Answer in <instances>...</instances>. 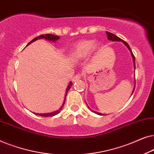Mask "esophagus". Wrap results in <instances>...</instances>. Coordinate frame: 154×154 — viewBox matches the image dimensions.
Listing matches in <instances>:
<instances>
[{"mask_svg":"<svg viewBox=\"0 0 154 154\" xmlns=\"http://www.w3.org/2000/svg\"><path fill=\"white\" fill-rule=\"evenodd\" d=\"M81 77H82V74H81V73H77V74L73 78L72 80H73V82H75V81H79V80L81 79Z\"/></svg>","mask_w":154,"mask_h":154,"instance_id":"esophagus-1","label":"esophagus"}]
</instances>
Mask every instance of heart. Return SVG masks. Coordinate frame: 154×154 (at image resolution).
Instances as JSON below:
<instances>
[{"label": "heart", "instance_id": "b5f03b06", "mask_svg": "<svg viewBox=\"0 0 154 154\" xmlns=\"http://www.w3.org/2000/svg\"><path fill=\"white\" fill-rule=\"evenodd\" d=\"M97 45L93 40H82L73 47L71 55L73 58L81 59L89 55L93 48Z\"/></svg>", "mask_w": 154, "mask_h": 154}]
</instances>
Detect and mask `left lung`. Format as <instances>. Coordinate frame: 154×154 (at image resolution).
<instances>
[{
  "label": "left lung",
  "mask_w": 154,
  "mask_h": 154,
  "mask_svg": "<svg viewBox=\"0 0 154 154\" xmlns=\"http://www.w3.org/2000/svg\"><path fill=\"white\" fill-rule=\"evenodd\" d=\"M106 33L107 37H108V39H109V40H110V41H121V42H123V43L124 44H125V45H126V47H128V49L130 50V51L131 52L132 57V58H133V61H134V68H135V59H134V54H133V53H132V50H131V49H130V46H129V45H128V44L127 42H125V41H123V40H122L121 38H120L119 37L116 36V35L113 34V33H110V32H108V31H106ZM134 88H135V86H134ZM134 88L133 91H132V92H134ZM92 111H93L94 113H97V114H98V115H101V116L102 115V113H98V112H97V111H92Z\"/></svg>",
  "instance_id": "1"
}]
</instances>
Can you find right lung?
<instances>
[{
  "label": "right lung",
  "mask_w": 154,
  "mask_h": 154,
  "mask_svg": "<svg viewBox=\"0 0 154 154\" xmlns=\"http://www.w3.org/2000/svg\"><path fill=\"white\" fill-rule=\"evenodd\" d=\"M41 38H45L46 40H48V41H53L54 42L55 41H57V40H58L59 38H60V37L58 36V35H52V34H45V35H39V36L38 37H35V38H33L32 41L29 42V43L27 44V45H29V44H31V43H33V42H34L36 41V40L38 39H41ZM26 45V46H27ZM71 85H72V83L71 82H70L69 84L68 87H67L66 88V95H65V97H64V102H63V104L62 106H61V108L59 109V110L56 111H54V112H51V113H35L36 115H38V116H44V117H50V116H55L57 114H58L60 112V111L62 110V107L63 106H64V104H65V100H66V94H67V92H68V91L69 90V89L71 88Z\"/></svg>",
  "instance_id": "1"
}]
</instances>
